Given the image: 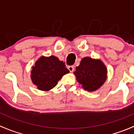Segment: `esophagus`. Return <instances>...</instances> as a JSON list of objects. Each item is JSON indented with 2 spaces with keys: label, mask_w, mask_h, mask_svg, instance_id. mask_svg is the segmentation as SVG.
<instances>
[{
  "label": "esophagus",
  "mask_w": 134,
  "mask_h": 134,
  "mask_svg": "<svg viewBox=\"0 0 134 134\" xmlns=\"http://www.w3.org/2000/svg\"><path fill=\"white\" fill-rule=\"evenodd\" d=\"M68 69L69 70L70 72H72L75 69V66L74 65H71V66H69L68 67Z\"/></svg>",
  "instance_id": "obj_1"
}]
</instances>
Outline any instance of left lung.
I'll use <instances>...</instances> for the list:
<instances>
[{"mask_svg": "<svg viewBox=\"0 0 134 134\" xmlns=\"http://www.w3.org/2000/svg\"><path fill=\"white\" fill-rule=\"evenodd\" d=\"M77 80L85 90L93 91L99 88L106 81L107 69L100 60L83 58L75 72Z\"/></svg>", "mask_w": 134, "mask_h": 134, "instance_id": "obj_1", "label": "left lung"}]
</instances>
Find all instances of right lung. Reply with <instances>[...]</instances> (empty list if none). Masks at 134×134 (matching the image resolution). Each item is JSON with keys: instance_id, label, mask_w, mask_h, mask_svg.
<instances>
[{"instance_id": "obj_1", "label": "right lung", "mask_w": 134, "mask_h": 134, "mask_svg": "<svg viewBox=\"0 0 134 134\" xmlns=\"http://www.w3.org/2000/svg\"><path fill=\"white\" fill-rule=\"evenodd\" d=\"M69 72L65 63L57 57L42 56L32 67L31 78L39 90L48 91L57 85L63 75Z\"/></svg>"}]
</instances>
